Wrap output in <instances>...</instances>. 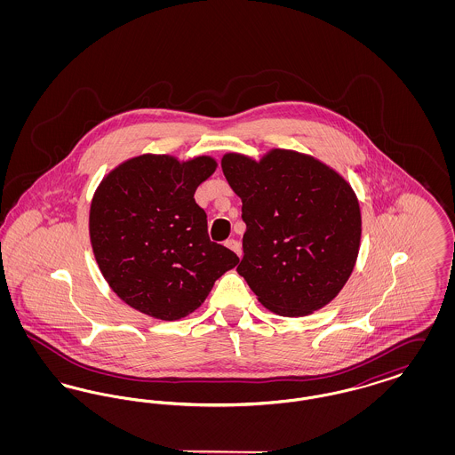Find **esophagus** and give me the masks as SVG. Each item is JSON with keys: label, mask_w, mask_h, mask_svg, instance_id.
Instances as JSON below:
<instances>
[{"label": "esophagus", "mask_w": 455, "mask_h": 455, "mask_svg": "<svg viewBox=\"0 0 455 455\" xmlns=\"http://www.w3.org/2000/svg\"><path fill=\"white\" fill-rule=\"evenodd\" d=\"M225 245H227L228 249H232V251L237 254L238 258H240V254H242V249H240V243H238L235 238H228V240L225 242Z\"/></svg>", "instance_id": "34e87169"}]
</instances>
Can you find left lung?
Instances as JSON below:
<instances>
[{"instance_id": "8db88e82", "label": "left lung", "mask_w": 455, "mask_h": 455, "mask_svg": "<svg viewBox=\"0 0 455 455\" xmlns=\"http://www.w3.org/2000/svg\"><path fill=\"white\" fill-rule=\"evenodd\" d=\"M221 169L247 227L238 275L275 314L323 308L345 286L360 249L351 186L314 156L278 148L259 162L227 153Z\"/></svg>"}]
</instances>
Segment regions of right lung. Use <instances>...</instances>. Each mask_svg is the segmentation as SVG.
<instances>
[{
	"label": "right lung",
	"instance_id": "obj_1",
	"mask_svg": "<svg viewBox=\"0 0 455 455\" xmlns=\"http://www.w3.org/2000/svg\"><path fill=\"white\" fill-rule=\"evenodd\" d=\"M217 169L212 156L179 162L141 155L100 182L90 206V240L108 286L132 308L175 321L204 302L218 278L237 266L208 237L197 186Z\"/></svg>",
	"mask_w": 455,
	"mask_h": 455
}]
</instances>
